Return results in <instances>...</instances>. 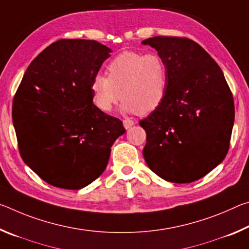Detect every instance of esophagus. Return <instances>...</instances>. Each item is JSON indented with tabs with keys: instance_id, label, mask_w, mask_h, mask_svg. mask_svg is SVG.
<instances>
[{
	"instance_id": "1",
	"label": "esophagus",
	"mask_w": 249,
	"mask_h": 249,
	"mask_svg": "<svg viewBox=\"0 0 249 249\" xmlns=\"http://www.w3.org/2000/svg\"><path fill=\"white\" fill-rule=\"evenodd\" d=\"M123 124H124V127L126 129H128L129 127H132V126L135 124V122L133 120H130V119H125L123 121Z\"/></svg>"
}]
</instances>
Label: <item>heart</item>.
Returning a JSON list of instances; mask_svg holds the SVG:
<instances>
[{
    "label": "heart",
    "mask_w": 249,
    "mask_h": 249,
    "mask_svg": "<svg viewBox=\"0 0 249 249\" xmlns=\"http://www.w3.org/2000/svg\"><path fill=\"white\" fill-rule=\"evenodd\" d=\"M90 89L101 111L109 112L122 98L125 112L147 115L166 98L168 67L157 53L123 52L108 64L107 75H93Z\"/></svg>",
    "instance_id": "heart-1"
}]
</instances>
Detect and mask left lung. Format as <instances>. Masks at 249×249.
Instances as JSON below:
<instances>
[{"label":"left lung","mask_w":249,"mask_h":249,"mask_svg":"<svg viewBox=\"0 0 249 249\" xmlns=\"http://www.w3.org/2000/svg\"><path fill=\"white\" fill-rule=\"evenodd\" d=\"M142 44L157 50L168 67L165 100L140 122L146 132L145 161L160 178L193 182L230 149L233 94L215 60L192 39L156 36Z\"/></svg>","instance_id":"1"}]
</instances>
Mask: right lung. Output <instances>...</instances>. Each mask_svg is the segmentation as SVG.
<instances>
[{"mask_svg": "<svg viewBox=\"0 0 249 249\" xmlns=\"http://www.w3.org/2000/svg\"><path fill=\"white\" fill-rule=\"evenodd\" d=\"M111 49L95 40L60 39L37 56L13 99L20 157L46 182L79 190L102 175L122 121L93 104L91 80Z\"/></svg>", "mask_w": 249, "mask_h": 249, "instance_id": "right-lung-1", "label": "right lung"}]
</instances>
